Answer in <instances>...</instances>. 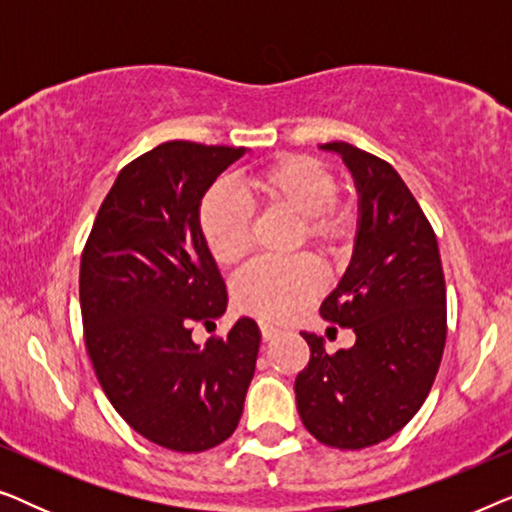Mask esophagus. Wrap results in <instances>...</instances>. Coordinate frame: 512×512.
Masks as SVG:
<instances>
[{
    "mask_svg": "<svg viewBox=\"0 0 512 512\" xmlns=\"http://www.w3.org/2000/svg\"><path fill=\"white\" fill-rule=\"evenodd\" d=\"M277 333H279L277 328H272V326H268V324H261V338H263V342L275 340Z\"/></svg>",
    "mask_w": 512,
    "mask_h": 512,
    "instance_id": "34e87169",
    "label": "esophagus"
}]
</instances>
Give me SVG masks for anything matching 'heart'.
<instances>
[{
  "label": "heart",
  "mask_w": 512,
  "mask_h": 512,
  "mask_svg": "<svg viewBox=\"0 0 512 512\" xmlns=\"http://www.w3.org/2000/svg\"><path fill=\"white\" fill-rule=\"evenodd\" d=\"M244 188L268 209L298 216V242L321 256H338L354 233V219L338 202V179L324 160L307 153H284L244 179ZM198 230L209 256L228 268L251 247V212L223 186L202 195ZM324 289L317 265L307 258L258 261L233 282L235 305L244 314L268 324L296 319Z\"/></svg>",
  "instance_id": "1"
}]
</instances>
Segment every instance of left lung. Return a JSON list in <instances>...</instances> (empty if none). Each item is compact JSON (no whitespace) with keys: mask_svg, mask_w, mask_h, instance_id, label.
I'll return each instance as SVG.
<instances>
[{"mask_svg":"<svg viewBox=\"0 0 512 512\" xmlns=\"http://www.w3.org/2000/svg\"><path fill=\"white\" fill-rule=\"evenodd\" d=\"M340 153L359 191V230L340 284L321 317L352 328L356 342L328 354L303 333L310 363L296 377L298 415L319 443L363 450L417 415L436 380L447 335L438 240L415 195L387 160L347 142Z\"/></svg>","mask_w":512,"mask_h":512,"instance_id":"1","label":"left lung"}]
</instances>
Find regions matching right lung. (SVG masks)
Masks as SVG:
<instances>
[{
    "mask_svg": "<svg viewBox=\"0 0 512 512\" xmlns=\"http://www.w3.org/2000/svg\"><path fill=\"white\" fill-rule=\"evenodd\" d=\"M244 146L174 139L125 165L81 256L83 338L118 415L174 452L233 436L256 370L261 331L237 319L195 345V321L226 312V284L198 230V207Z\"/></svg>",
    "mask_w": 512,
    "mask_h": 512,
    "instance_id": "right-lung-1",
    "label": "right lung"
}]
</instances>
